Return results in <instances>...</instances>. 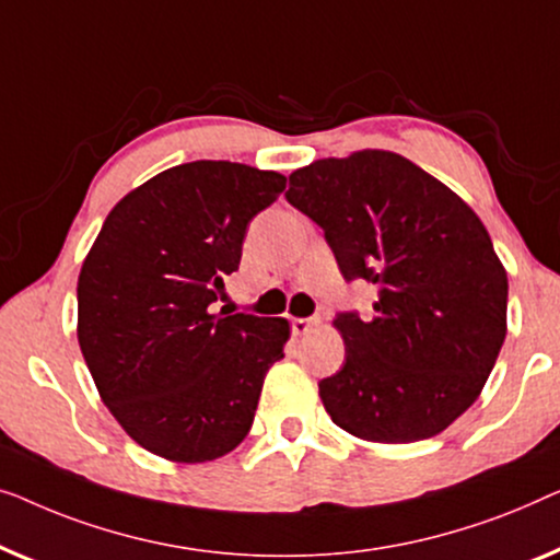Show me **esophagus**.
<instances>
[{
	"instance_id": "obj_1",
	"label": "esophagus",
	"mask_w": 560,
	"mask_h": 560,
	"mask_svg": "<svg viewBox=\"0 0 560 560\" xmlns=\"http://www.w3.org/2000/svg\"><path fill=\"white\" fill-rule=\"evenodd\" d=\"M317 322H319V317H294L291 319V332L306 335L314 325H317Z\"/></svg>"
}]
</instances>
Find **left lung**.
<instances>
[{"label": "left lung", "instance_id": "left-lung-1", "mask_svg": "<svg viewBox=\"0 0 560 560\" xmlns=\"http://www.w3.org/2000/svg\"><path fill=\"white\" fill-rule=\"evenodd\" d=\"M283 198L325 231L370 317L340 312L345 362L319 381L348 434L411 444L475 404L508 332V273L467 202L406 156L365 149L291 172Z\"/></svg>", "mask_w": 560, "mask_h": 560}]
</instances>
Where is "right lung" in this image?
Masks as SVG:
<instances>
[{
	"label": "right lung",
	"mask_w": 560,
	"mask_h": 560,
	"mask_svg": "<svg viewBox=\"0 0 560 560\" xmlns=\"http://www.w3.org/2000/svg\"><path fill=\"white\" fill-rule=\"evenodd\" d=\"M283 187L279 172L200 160L108 212L78 277V342L108 411L147 452L210 462L250 431L289 322L212 304L248 223Z\"/></svg>",
	"instance_id": "right-lung-1"
}]
</instances>
